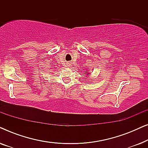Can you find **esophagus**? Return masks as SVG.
Returning a JSON list of instances; mask_svg holds the SVG:
<instances>
[{
	"mask_svg": "<svg viewBox=\"0 0 148 148\" xmlns=\"http://www.w3.org/2000/svg\"><path fill=\"white\" fill-rule=\"evenodd\" d=\"M71 66V63H69V62H68V63L66 64V66H67V67H70Z\"/></svg>",
	"mask_w": 148,
	"mask_h": 148,
	"instance_id": "obj_1",
	"label": "esophagus"
}]
</instances>
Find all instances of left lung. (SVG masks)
<instances>
[{
    "instance_id": "8db88e82",
    "label": "left lung",
    "mask_w": 148,
    "mask_h": 148,
    "mask_svg": "<svg viewBox=\"0 0 148 148\" xmlns=\"http://www.w3.org/2000/svg\"><path fill=\"white\" fill-rule=\"evenodd\" d=\"M86 75H90V73H89L88 72H87V73H86Z\"/></svg>"
}]
</instances>
